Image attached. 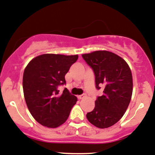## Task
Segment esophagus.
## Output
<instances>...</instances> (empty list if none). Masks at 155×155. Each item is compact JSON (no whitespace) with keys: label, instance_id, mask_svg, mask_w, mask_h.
Listing matches in <instances>:
<instances>
[{"label":"esophagus","instance_id":"obj_1","mask_svg":"<svg viewBox=\"0 0 155 155\" xmlns=\"http://www.w3.org/2000/svg\"><path fill=\"white\" fill-rule=\"evenodd\" d=\"M85 97V94H81V95H78L77 96V97L79 99H82V98H84V97Z\"/></svg>","mask_w":155,"mask_h":155}]
</instances>
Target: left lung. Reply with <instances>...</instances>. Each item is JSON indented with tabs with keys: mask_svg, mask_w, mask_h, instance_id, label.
I'll return each mask as SVG.
<instances>
[{
	"mask_svg": "<svg viewBox=\"0 0 155 155\" xmlns=\"http://www.w3.org/2000/svg\"><path fill=\"white\" fill-rule=\"evenodd\" d=\"M82 57L94 71L96 88L104 86L103 95L97 97L94 110L86 117L97 128H108L122 118L130 104L133 94L131 70L122 58L107 51Z\"/></svg>",
	"mask_w": 155,
	"mask_h": 155,
	"instance_id": "obj_1",
	"label": "left lung"
}]
</instances>
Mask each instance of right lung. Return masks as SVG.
I'll use <instances>...</instances> for the list:
<instances>
[{"label": "right lung", "instance_id": "obj_1", "mask_svg": "<svg viewBox=\"0 0 155 155\" xmlns=\"http://www.w3.org/2000/svg\"><path fill=\"white\" fill-rule=\"evenodd\" d=\"M78 55L45 54L31 60L22 79L24 97L34 119L42 126L56 128L66 122L77 97L58 86L66 84L65 75Z\"/></svg>", "mask_w": 155, "mask_h": 155}]
</instances>
